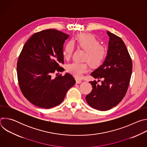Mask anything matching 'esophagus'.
Wrapping results in <instances>:
<instances>
[{
  "mask_svg": "<svg viewBox=\"0 0 147 147\" xmlns=\"http://www.w3.org/2000/svg\"><path fill=\"white\" fill-rule=\"evenodd\" d=\"M76 83L77 84H80L82 81H81V80H78V79H76Z\"/></svg>",
  "mask_w": 147,
  "mask_h": 147,
  "instance_id": "1",
  "label": "esophagus"
}]
</instances>
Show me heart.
<instances>
[{"mask_svg":"<svg viewBox=\"0 0 147 147\" xmlns=\"http://www.w3.org/2000/svg\"><path fill=\"white\" fill-rule=\"evenodd\" d=\"M74 44L86 52L84 60L92 67L99 66L106 57V49L99 45V40L94 35L81 34L66 45L63 51V56L65 59L68 60L71 57ZM88 70V65L86 63H73L67 67V71L77 78H81Z\"/></svg>","mask_w":147,"mask_h":147,"instance_id":"b5f03b06","label":"heart"}]
</instances>
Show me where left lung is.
Listing matches in <instances>:
<instances>
[{
	"instance_id": "1",
	"label": "left lung",
	"mask_w": 147,
	"mask_h": 147,
	"mask_svg": "<svg viewBox=\"0 0 147 147\" xmlns=\"http://www.w3.org/2000/svg\"><path fill=\"white\" fill-rule=\"evenodd\" d=\"M107 34L109 40L107 57L91 74L95 78L102 81L100 85L96 81H90L93 89L86 97L91 107L102 111L112 109L123 99L128 89L133 67L123 40L108 31Z\"/></svg>"
}]
</instances>
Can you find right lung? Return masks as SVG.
Instances as JSON below:
<instances>
[{
	"mask_svg": "<svg viewBox=\"0 0 147 147\" xmlns=\"http://www.w3.org/2000/svg\"><path fill=\"white\" fill-rule=\"evenodd\" d=\"M69 35L53 29L32 35L21 52L17 67L20 88L25 98L35 106L49 109L63 100L67 91L76 83L74 77L52 75L65 69L63 45Z\"/></svg>",
	"mask_w": 147,
	"mask_h": 147,
	"instance_id": "obj_1",
	"label": "right lung"
}]
</instances>
